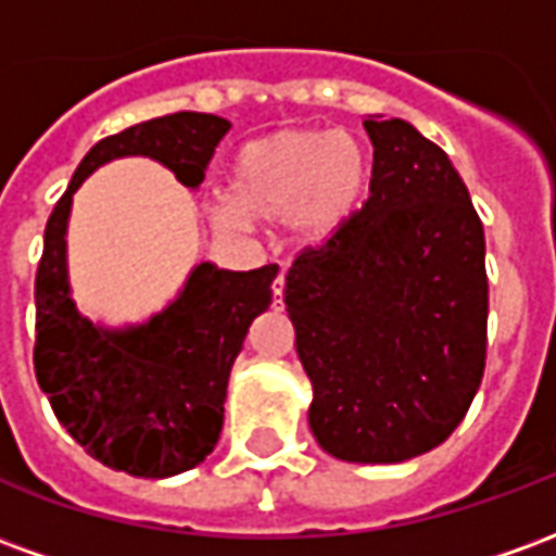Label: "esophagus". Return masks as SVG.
Masks as SVG:
<instances>
[{"label":"esophagus","mask_w":556,"mask_h":556,"mask_svg":"<svg viewBox=\"0 0 556 556\" xmlns=\"http://www.w3.org/2000/svg\"><path fill=\"white\" fill-rule=\"evenodd\" d=\"M282 306H286V277L279 274L274 279V309H282Z\"/></svg>","instance_id":"esophagus-1"}]
</instances>
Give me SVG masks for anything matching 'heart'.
<instances>
[{"mask_svg": "<svg viewBox=\"0 0 556 556\" xmlns=\"http://www.w3.org/2000/svg\"><path fill=\"white\" fill-rule=\"evenodd\" d=\"M372 160L361 139L327 127H282L235 154L219 219H289L306 241L327 238L361 207Z\"/></svg>", "mask_w": 556, "mask_h": 556, "instance_id": "heart-1", "label": "heart"}]
</instances>
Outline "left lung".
<instances>
[{
  "mask_svg": "<svg viewBox=\"0 0 556 556\" xmlns=\"http://www.w3.org/2000/svg\"><path fill=\"white\" fill-rule=\"evenodd\" d=\"M369 199L286 274L294 345L313 381L315 441L393 465L465 419L485 372V235L465 181L402 118H366Z\"/></svg>",
  "mask_w": 556,
  "mask_h": 556,
  "instance_id": "8db88e82",
  "label": "left lung"
}]
</instances>
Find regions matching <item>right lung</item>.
<instances>
[{
	"instance_id": "1",
	"label": "right lung",
	"mask_w": 556,
	"mask_h": 556,
	"mask_svg": "<svg viewBox=\"0 0 556 556\" xmlns=\"http://www.w3.org/2000/svg\"><path fill=\"white\" fill-rule=\"evenodd\" d=\"M229 127L219 115L172 113L101 139L43 229L31 357L38 384L67 434L91 458L130 477H175L217 446L231 363L255 315L270 306L279 267L219 270L205 262L169 309L110 333L86 321L67 298L71 195L101 163L127 154L160 160L184 187H199Z\"/></svg>"
}]
</instances>
